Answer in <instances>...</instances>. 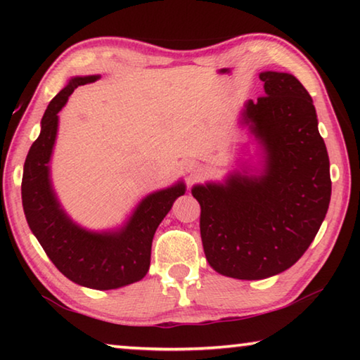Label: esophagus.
Segmentation results:
<instances>
[{"label":"esophagus","instance_id":"34e87169","mask_svg":"<svg viewBox=\"0 0 360 360\" xmlns=\"http://www.w3.org/2000/svg\"><path fill=\"white\" fill-rule=\"evenodd\" d=\"M186 172L188 174V179H195V178H198L200 173H202V168H200L198 163L187 162L186 163Z\"/></svg>","mask_w":360,"mask_h":360}]
</instances>
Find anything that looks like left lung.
<instances>
[{
    "mask_svg": "<svg viewBox=\"0 0 360 360\" xmlns=\"http://www.w3.org/2000/svg\"><path fill=\"white\" fill-rule=\"evenodd\" d=\"M265 96L249 100L241 124L265 152L260 174L231 173L193 186L208 264L224 276L264 279L288 270L311 245L330 203L327 148L313 100L289 72L264 71Z\"/></svg>",
    "mask_w": 360,
    "mask_h": 360,
    "instance_id": "left-lung-1",
    "label": "left lung"
}]
</instances>
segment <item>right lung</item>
I'll list each match as a JSON object with an SVG mask.
<instances>
[{
	"mask_svg": "<svg viewBox=\"0 0 360 360\" xmlns=\"http://www.w3.org/2000/svg\"><path fill=\"white\" fill-rule=\"evenodd\" d=\"M100 76L72 77L56 95L41 120V133L28 150L22 178V203L27 222L47 257L72 283L109 290L136 283L150 265L152 238L174 200L184 195L178 182L143 198L124 227L90 231L79 227L60 206L49 178V162L56 144L58 112L79 85Z\"/></svg>",
	"mask_w": 360,
	"mask_h": 360,
	"instance_id": "add662e5",
	"label": "right lung"
}]
</instances>
